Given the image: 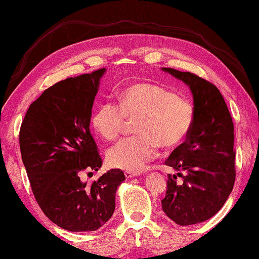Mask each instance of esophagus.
<instances>
[{"mask_svg": "<svg viewBox=\"0 0 259 259\" xmlns=\"http://www.w3.org/2000/svg\"><path fill=\"white\" fill-rule=\"evenodd\" d=\"M124 176L126 178H134V177H137L140 176V172H134V171H125L124 172Z\"/></svg>", "mask_w": 259, "mask_h": 259, "instance_id": "34e87169", "label": "esophagus"}]
</instances>
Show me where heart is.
Masks as SVG:
<instances>
[{
	"label": "heart",
	"instance_id": "heart-1",
	"mask_svg": "<svg viewBox=\"0 0 259 259\" xmlns=\"http://www.w3.org/2000/svg\"><path fill=\"white\" fill-rule=\"evenodd\" d=\"M118 102L106 100L96 108L92 124L106 140H115L123 133L126 121L136 119L138 135L124 138L107 153L111 166L141 171L158 156L159 145L171 149L191 133L195 110L186 99L153 83L130 84L118 93Z\"/></svg>",
	"mask_w": 259,
	"mask_h": 259
}]
</instances>
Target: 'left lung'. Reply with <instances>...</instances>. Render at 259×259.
Masks as SVG:
<instances>
[{"instance_id":"left-lung-1","label":"left lung","mask_w":259,"mask_h":259,"mask_svg":"<svg viewBox=\"0 0 259 259\" xmlns=\"http://www.w3.org/2000/svg\"><path fill=\"white\" fill-rule=\"evenodd\" d=\"M163 69L190 86L195 119L186 141L165 161L178 173L168 175L161 206L177 225H195L218 213L233 191L236 178L234 123L215 84L194 73ZM178 176L183 180L177 181Z\"/></svg>"}]
</instances>
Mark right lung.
<instances>
[{
	"mask_svg": "<svg viewBox=\"0 0 259 259\" xmlns=\"http://www.w3.org/2000/svg\"><path fill=\"white\" fill-rule=\"evenodd\" d=\"M106 68L59 81L31 103L19 130L22 160L43 213L69 231L98 230L115 210L124 173L113 168L92 184L81 175L102 159L90 129L92 108Z\"/></svg>",
	"mask_w": 259,
	"mask_h": 259,
	"instance_id": "right-lung-1",
	"label": "right lung"
}]
</instances>
